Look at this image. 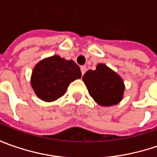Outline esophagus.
I'll list each match as a JSON object with an SVG mask.
<instances>
[{
	"label": "esophagus",
	"mask_w": 157,
	"mask_h": 157,
	"mask_svg": "<svg viewBox=\"0 0 157 157\" xmlns=\"http://www.w3.org/2000/svg\"><path fill=\"white\" fill-rule=\"evenodd\" d=\"M80 70H81L82 75H84V74L86 73V70H87V68H86V66L83 65V66H81V67H80Z\"/></svg>",
	"instance_id": "34e87169"
}]
</instances>
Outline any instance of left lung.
Masks as SVG:
<instances>
[{
	"mask_svg": "<svg viewBox=\"0 0 157 157\" xmlns=\"http://www.w3.org/2000/svg\"><path fill=\"white\" fill-rule=\"evenodd\" d=\"M83 81L99 105H113L122 100L125 86L121 78L104 63H99L94 71H87L83 76Z\"/></svg>",
	"mask_w": 157,
	"mask_h": 157,
	"instance_id": "left-lung-1",
	"label": "left lung"
}]
</instances>
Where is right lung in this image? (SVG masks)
Returning <instances> with one entry per match:
<instances>
[{
  "mask_svg": "<svg viewBox=\"0 0 157 157\" xmlns=\"http://www.w3.org/2000/svg\"><path fill=\"white\" fill-rule=\"evenodd\" d=\"M81 76L80 68L74 61L54 55L43 59L35 66L30 82L37 97L51 102L62 97L70 83Z\"/></svg>",
  "mask_w": 157,
  "mask_h": 157,
  "instance_id": "add662e5",
  "label": "right lung"
}]
</instances>
